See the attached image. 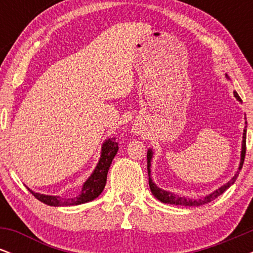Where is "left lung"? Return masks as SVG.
Here are the masks:
<instances>
[{
	"instance_id": "8db88e82",
	"label": "left lung",
	"mask_w": 253,
	"mask_h": 253,
	"mask_svg": "<svg viewBox=\"0 0 253 253\" xmlns=\"http://www.w3.org/2000/svg\"><path fill=\"white\" fill-rule=\"evenodd\" d=\"M234 96L238 101H242V98L239 97V95H238L237 91L233 92ZM245 153H246V127L245 129H244V134H243V147H242V159H240V165H239V170L237 171V173L234 175L233 178L231 179L228 183H226L225 185H222L221 188H219V189L214 191V193L210 194L208 196H205L202 197V199H187V197H181V196H177L175 194L172 193H169V191H165L163 189H161V188H158L155 183L152 182V179H151L150 177V173H151V170H150V167H151V159H152V151L149 150L147 151V172H149V184H150V189L152 191V194L155 195L157 199L159 200V201H162L163 203H170V205H177V206H194V207H197V206H202V205H206V203H210L213 201V200H215L217 196H220L221 194L225 191L226 189H228L229 187H231L232 184H233L234 182H236L238 175H239L240 170H242L243 168V164H244V159H245Z\"/></svg>"
}]
</instances>
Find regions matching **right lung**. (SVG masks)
Masks as SVG:
<instances>
[{"instance_id": "add662e5", "label": "right lung", "mask_w": 253, "mask_h": 253, "mask_svg": "<svg viewBox=\"0 0 253 253\" xmlns=\"http://www.w3.org/2000/svg\"><path fill=\"white\" fill-rule=\"evenodd\" d=\"M119 150L118 143L115 138L108 139L102 146V152H101V158L98 161L97 167L95 168L94 172L86 179L82 187V191L77 197L74 199H62L59 196H48L38 194L28 189L36 199L45 203V205L53 206V207H59V206H76L82 205V203L92 201L94 199L100 195L104 189V185L107 182V173H108L109 167L112 164L113 158L117 155Z\"/></svg>"}]
</instances>
